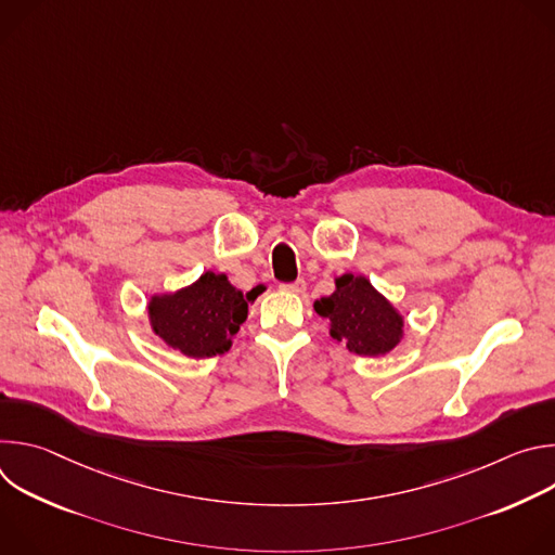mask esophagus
<instances>
[{
	"instance_id": "esophagus-1",
	"label": "esophagus",
	"mask_w": 555,
	"mask_h": 555,
	"mask_svg": "<svg viewBox=\"0 0 555 555\" xmlns=\"http://www.w3.org/2000/svg\"><path fill=\"white\" fill-rule=\"evenodd\" d=\"M305 287H307V283H305L302 279H296L294 283H281V289H283V292H294V294L305 292Z\"/></svg>"
}]
</instances>
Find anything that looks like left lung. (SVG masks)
<instances>
[{
	"instance_id": "left-lung-1",
	"label": "left lung",
	"mask_w": 555,
	"mask_h": 555,
	"mask_svg": "<svg viewBox=\"0 0 555 555\" xmlns=\"http://www.w3.org/2000/svg\"><path fill=\"white\" fill-rule=\"evenodd\" d=\"M313 309L332 321V336L358 356L388 353L402 338V315L364 276L343 274L336 292L315 300Z\"/></svg>"
}]
</instances>
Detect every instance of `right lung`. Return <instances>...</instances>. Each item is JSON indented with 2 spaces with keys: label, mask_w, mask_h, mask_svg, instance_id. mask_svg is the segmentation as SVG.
<instances>
[{
  "label": "right lung",
  "mask_w": 555,
  "mask_h": 555,
  "mask_svg": "<svg viewBox=\"0 0 555 555\" xmlns=\"http://www.w3.org/2000/svg\"><path fill=\"white\" fill-rule=\"evenodd\" d=\"M248 298L225 274L206 272L186 289L149 302L153 332L189 358H212L230 349V338L248 319Z\"/></svg>",
  "instance_id": "right-lung-1"
}]
</instances>
